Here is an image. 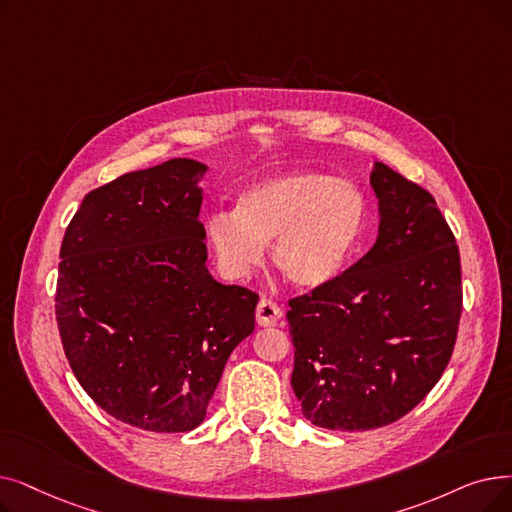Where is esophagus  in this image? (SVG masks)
Masks as SVG:
<instances>
[{
  "mask_svg": "<svg viewBox=\"0 0 512 512\" xmlns=\"http://www.w3.org/2000/svg\"><path fill=\"white\" fill-rule=\"evenodd\" d=\"M282 318V309L272 299H261L257 305V324L259 326H274Z\"/></svg>",
  "mask_w": 512,
  "mask_h": 512,
  "instance_id": "esophagus-1",
  "label": "esophagus"
}]
</instances>
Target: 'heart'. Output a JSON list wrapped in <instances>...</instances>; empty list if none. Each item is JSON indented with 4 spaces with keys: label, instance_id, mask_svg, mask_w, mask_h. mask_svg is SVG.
Returning <instances> with one entry per match:
<instances>
[{
    "label": "heart",
    "instance_id": "obj_1",
    "mask_svg": "<svg viewBox=\"0 0 512 512\" xmlns=\"http://www.w3.org/2000/svg\"><path fill=\"white\" fill-rule=\"evenodd\" d=\"M368 201L349 180L320 171H288L244 188L236 209L207 221V240L226 276L242 280L272 242L276 270L303 291L335 282L358 251L368 226Z\"/></svg>",
    "mask_w": 512,
    "mask_h": 512
}]
</instances>
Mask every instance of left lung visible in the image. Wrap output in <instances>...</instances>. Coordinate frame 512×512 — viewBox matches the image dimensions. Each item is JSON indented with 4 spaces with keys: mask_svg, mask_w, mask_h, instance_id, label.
I'll list each match as a JSON object with an SVG mask.
<instances>
[{
    "mask_svg": "<svg viewBox=\"0 0 512 512\" xmlns=\"http://www.w3.org/2000/svg\"><path fill=\"white\" fill-rule=\"evenodd\" d=\"M370 184L374 247L286 311L301 412L332 431L379 429L416 408L452 358L462 314L458 244L431 192L383 163Z\"/></svg>",
    "mask_w": 512,
    "mask_h": 512,
    "instance_id": "1",
    "label": "left lung"
}]
</instances>
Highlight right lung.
Listing matches in <instances>:
<instances>
[{"instance_id": "right-lung-1", "label": "right lung", "mask_w": 512, "mask_h": 512, "mask_svg": "<svg viewBox=\"0 0 512 512\" xmlns=\"http://www.w3.org/2000/svg\"><path fill=\"white\" fill-rule=\"evenodd\" d=\"M205 165L171 159L87 192L64 232L56 322L79 385L125 425L184 433L205 420L259 295L207 270Z\"/></svg>"}]
</instances>
